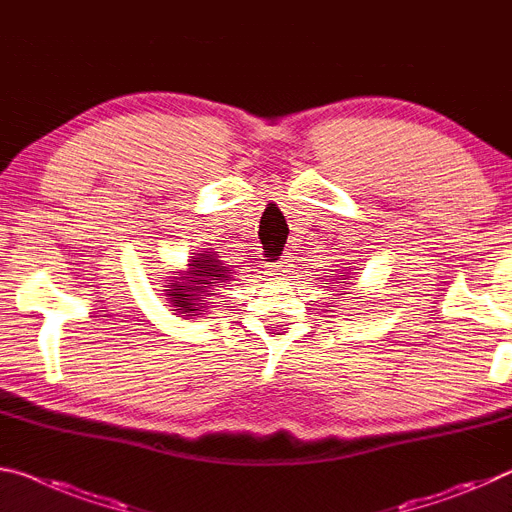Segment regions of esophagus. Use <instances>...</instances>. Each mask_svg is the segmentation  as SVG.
Instances as JSON below:
<instances>
[{
    "label": "esophagus",
    "instance_id": "1",
    "mask_svg": "<svg viewBox=\"0 0 512 512\" xmlns=\"http://www.w3.org/2000/svg\"><path fill=\"white\" fill-rule=\"evenodd\" d=\"M292 258L290 256H281L279 261L274 263H267V274L274 276V279H281V276H286L292 270Z\"/></svg>",
    "mask_w": 512,
    "mask_h": 512
}]
</instances>
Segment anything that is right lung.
Here are the masks:
<instances>
[{
  "mask_svg": "<svg viewBox=\"0 0 512 512\" xmlns=\"http://www.w3.org/2000/svg\"><path fill=\"white\" fill-rule=\"evenodd\" d=\"M190 272L186 276H174L172 290L167 292L174 311L179 313H195L201 306V301L211 299L215 295V288H222L226 281L231 279V270L217 261L213 251H204L197 256V261L188 263ZM211 304V301H206ZM201 315V313H199Z\"/></svg>",
  "mask_w": 512,
  "mask_h": 512,
  "instance_id": "right-lung-1",
  "label": "right lung"
}]
</instances>
